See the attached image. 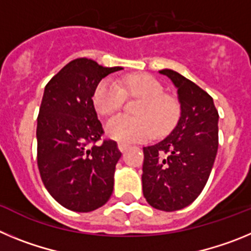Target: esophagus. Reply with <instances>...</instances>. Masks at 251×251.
I'll use <instances>...</instances> for the list:
<instances>
[{
	"instance_id": "esophagus-1",
	"label": "esophagus",
	"mask_w": 251,
	"mask_h": 251,
	"mask_svg": "<svg viewBox=\"0 0 251 251\" xmlns=\"http://www.w3.org/2000/svg\"><path fill=\"white\" fill-rule=\"evenodd\" d=\"M128 147H129V146L126 145V143H118V150L121 151V152H126V151L128 150Z\"/></svg>"
}]
</instances>
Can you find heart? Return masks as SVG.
Segmentation results:
<instances>
[{"label":"heart","mask_w":251,"mask_h":251,"mask_svg":"<svg viewBox=\"0 0 251 251\" xmlns=\"http://www.w3.org/2000/svg\"><path fill=\"white\" fill-rule=\"evenodd\" d=\"M127 97L142 98L137 117L118 115L106 124L108 136L124 143L143 142L166 136L176 127L181 117V104L174 95L165 93V86L147 74H132L121 81L104 79L95 88L93 101L97 112L109 117L118 112Z\"/></svg>","instance_id":"b5f03b06"}]
</instances>
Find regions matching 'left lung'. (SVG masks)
<instances>
[{"label": "left lung", "instance_id": "8db88e82", "mask_svg": "<svg viewBox=\"0 0 251 251\" xmlns=\"http://www.w3.org/2000/svg\"><path fill=\"white\" fill-rule=\"evenodd\" d=\"M174 81L181 117L168 137L143 148V196L152 207L176 211L196 200L205 187L219 147V113L200 86L171 69L159 72Z\"/></svg>", "mask_w": 251, "mask_h": 251}]
</instances>
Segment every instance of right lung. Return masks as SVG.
Returning <instances> with one entry per match:
<instances>
[{"label": "right lung", "instance_id": "add662e5", "mask_svg": "<svg viewBox=\"0 0 251 251\" xmlns=\"http://www.w3.org/2000/svg\"><path fill=\"white\" fill-rule=\"evenodd\" d=\"M121 66L104 68L80 57L46 84L37 115V167L49 194L64 207L89 212L109 200L117 142L103 139L93 95L100 80Z\"/></svg>", "mask_w": 251, "mask_h": 251}]
</instances>
